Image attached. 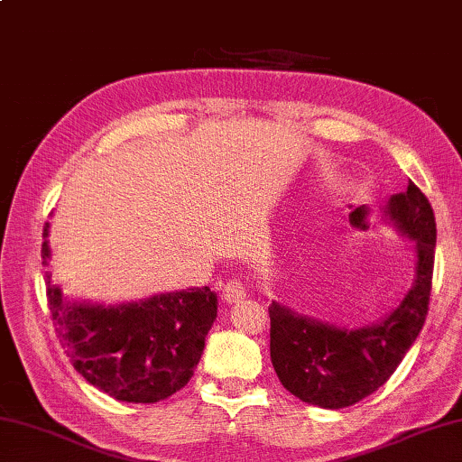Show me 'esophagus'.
<instances>
[{
    "mask_svg": "<svg viewBox=\"0 0 462 462\" xmlns=\"http://www.w3.org/2000/svg\"><path fill=\"white\" fill-rule=\"evenodd\" d=\"M245 297H246V289H245V284H242L240 281H228L222 287L224 303L232 305V303H236V300L245 299Z\"/></svg>",
    "mask_w": 462,
    "mask_h": 462,
    "instance_id": "1",
    "label": "esophagus"
}]
</instances>
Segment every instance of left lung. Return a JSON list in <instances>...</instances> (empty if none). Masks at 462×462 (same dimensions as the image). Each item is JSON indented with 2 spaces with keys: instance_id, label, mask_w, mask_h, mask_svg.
<instances>
[{
  "instance_id": "obj_1",
  "label": "left lung",
  "mask_w": 462,
  "mask_h": 462,
  "mask_svg": "<svg viewBox=\"0 0 462 462\" xmlns=\"http://www.w3.org/2000/svg\"><path fill=\"white\" fill-rule=\"evenodd\" d=\"M385 214L416 242L418 264L414 287L380 325L337 329L279 303L268 307L273 367L284 388L307 404L339 410L370 396L396 372L429 315L436 248L432 206L410 181L406 191L390 198Z\"/></svg>"
}]
</instances>
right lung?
<instances>
[{
	"label": "right lung",
	"mask_w": 462,
	"mask_h": 462,
	"mask_svg": "<svg viewBox=\"0 0 462 462\" xmlns=\"http://www.w3.org/2000/svg\"><path fill=\"white\" fill-rule=\"evenodd\" d=\"M48 256L44 240V266ZM46 299L74 370L100 392L133 404H155L189 382L217 313V299L209 287L119 307L69 303L48 273Z\"/></svg>",
	"instance_id": "1"
}]
</instances>
